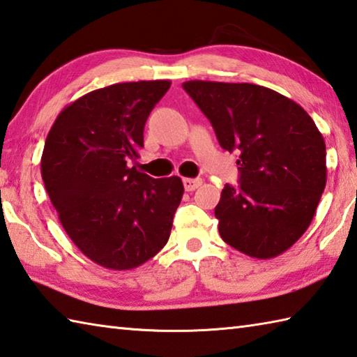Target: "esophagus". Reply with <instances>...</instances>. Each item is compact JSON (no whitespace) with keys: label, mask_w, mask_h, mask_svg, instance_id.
I'll use <instances>...</instances> for the list:
<instances>
[{"label":"esophagus","mask_w":357,"mask_h":357,"mask_svg":"<svg viewBox=\"0 0 357 357\" xmlns=\"http://www.w3.org/2000/svg\"><path fill=\"white\" fill-rule=\"evenodd\" d=\"M202 185V178H183V186L186 191H194Z\"/></svg>","instance_id":"34e87169"}]
</instances>
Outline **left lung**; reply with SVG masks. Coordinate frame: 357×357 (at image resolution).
<instances>
[{
    "label": "left lung",
    "instance_id": "8db88e82",
    "mask_svg": "<svg viewBox=\"0 0 357 357\" xmlns=\"http://www.w3.org/2000/svg\"><path fill=\"white\" fill-rule=\"evenodd\" d=\"M183 89L219 144L239 153L241 185H225L214 208L220 238L252 258L278 257L303 236L325 190L317 126L303 107L261 85L188 80Z\"/></svg>",
    "mask_w": 357,
    "mask_h": 357
}]
</instances>
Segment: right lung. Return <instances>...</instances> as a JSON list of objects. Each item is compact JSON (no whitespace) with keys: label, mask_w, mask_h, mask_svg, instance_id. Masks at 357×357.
Returning a JSON list of instances; mask_svg holds the SVG:
<instances>
[{"label":"right lung","mask_w":357,"mask_h":357,"mask_svg":"<svg viewBox=\"0 0 357 357\" xmlns=\"http://www.w3.org/2000/svg\"><path fill=\"white\" fill-rule=\"evenodd\" d=\"M169 86L139 80L86 93L59 113L46 137L42 178L60 224L105 268H135L169 239L183 183L129 166L139 157L147 116Z\"/></svg>","instance_id":"obj_1"}]
</instances>
